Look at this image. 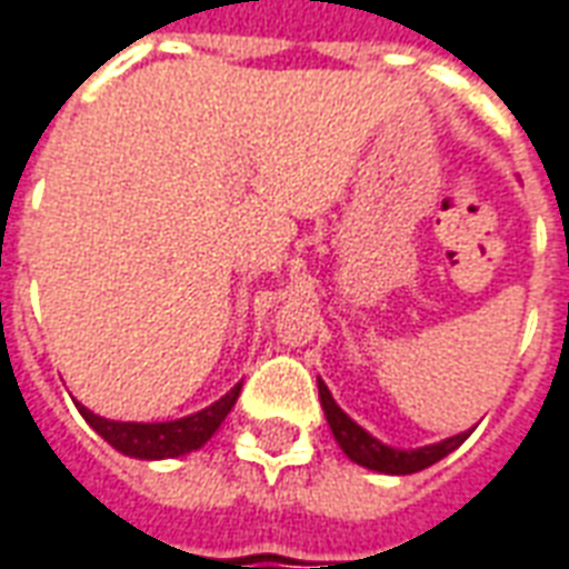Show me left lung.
I'll use <instances>...</instances> for the list:
<instances>
[{
	"label": "left lung",
	"instance_id": "obj_1",
	"mask_svg": "<svg viewBox=\"0 0 569 569\" xmlns=\"http://www.w3.org/2000/svg\"><path fill=\"white\" fill-rule=\"evenodd\" d=\"M317 387H320V402L322 411H326V420H329V429H332L335 441L341 445V451L353 460V463L366 466L371 472H383V476H411V472H420L427 466L439 463L441 457H448L451 451H457L469 432H457L451 439H441L436 445H423V448H393V445H383L381 439H375L369 429H362L357 420L341 411V406L335 402L329 387L317 378Z\"/></svg>",
	"mask_w": 569,
	"mask_h": 569
}]
</instances>
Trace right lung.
Instances as JSON below:
<instances>
[{
  "mask_svg": "<svg viewBox=\"0 0 569 569\" xmlns=\"http://www.w3.org/2000/svg\"><path fill=\"white\" fill-rule=\"evenodd\" d=\"M243 383H234L228 393L212 402L203 411H194L188 418L163 420V423H133V420H109L93 415L91 408H84L76 402L81 411V418L88 420L97 436H103L116 451L137 457V460H163V457H182L203 448L212 439V432L222 427V420L228 418V411L234 408L237 396H240Z\"/></svg>",
  "mask_w": 569,
  "mask_h": 569,
  "instance_id": "right-lung-1",
  "label": "right lung"
}]
</instances>
